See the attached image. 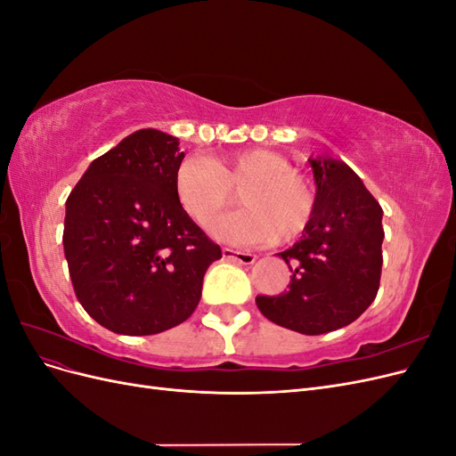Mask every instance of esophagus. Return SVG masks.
Masks as SVG:
<instances>
[{
  "label": "esophagus",
  "instance_id": "1",
  "mask_svg": "<svg viewBox=\"0 0 456 456\" xmlns=\"http://www.w3.org/2000/svg\"><path fill=\"white\" fill-rule=\"evenodd\" d=\"M223 256L226 260H232V262H236V265H243V266H249L256 260V255L245 253V251H233V249H230V247H224Z\"/></svg>",
  "mask_w": 456,
  "mask_h": 456
}]
</instances>
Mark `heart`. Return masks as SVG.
<instances>
[{
  "label": "heart",
  "instance_id": "obj_1",
  "mask_svg": "<svg viewBox=\"0 0 456 456\" xmlns=\"http://www.w3.org/2000/svg\"><path fill=\"white\" fill-rule=\"evenodd\" d=\"M245 209L213 226L215 236L243 245L293 241L310 224L315 191L306 175L266 148H245L209 159L186 158L175 171V194L186 215L207 228L236 201Z\"/></svg>",
  "mask_w": 456,
  "mask_h": 456
}]
</instances>
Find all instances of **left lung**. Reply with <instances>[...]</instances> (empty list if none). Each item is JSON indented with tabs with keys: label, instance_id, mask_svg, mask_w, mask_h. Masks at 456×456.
Returning a JSON list of instances; mask_svg holds the SVG:
<instances>
[{
	"label": "left lung",
	"instance_id": "1",
	"mask_svg": "<svg viewBox=\"0 0 456 456\" xmlns=\"http://www.w3.org/2000/svg\"><path fill=\"white\" fill-rule=\"evenodd\" d=\"M315 211L300 240L280 256L289 291L256 297L270 322L323 335L355 322L375 300L382 270V209L346 163L310 158Z\"/></svg>",
	"mask_w": 456,
	"mask_h": 456
}]
</instances>
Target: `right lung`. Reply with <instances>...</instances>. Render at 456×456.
I'll return each mask as SVG.
<instances>
[{"label": "right lung", "instance_id": "add662e5", "mask_svg": "<svg viewBox=\"0 0 456 456\" xmlns=\"http://www.w3.org/2000/svg\"><path fill=\"white\" fill-rule=\"evenodd\" d=\"M178 139L141 129L96 158L66 200L64 256L96 323L144 337L181 325L223 256L175 194Z\"/></svg>", "mask_w": 456, "mask_h": 456}]
</instances>
